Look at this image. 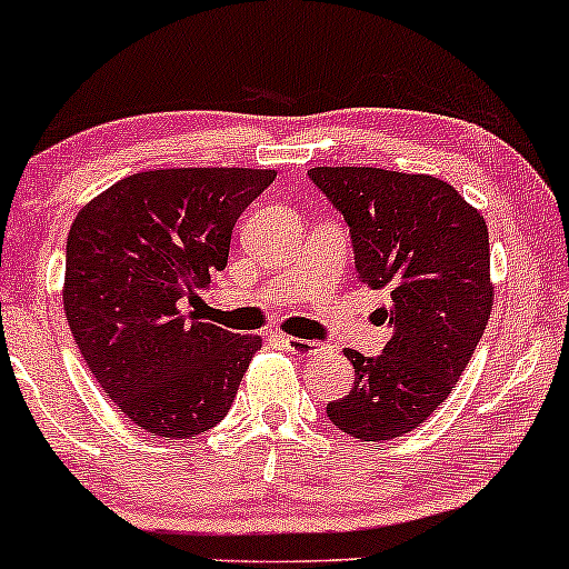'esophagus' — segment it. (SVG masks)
<instances>
[{
	"label": "esophagus",
	"instance_id": "1",
	"mask_svg": "<svg viewBox=\"0 0 569 569\" xmlns=\"http://www.w3.org/2000/svg\"><path fill=\"white\" fill-rule=\"evenodd\" d=\"M282 345L290 352H300V356H311V352L319 348V342H313V339H298V337H290V335H282Z\"/></svg>",
	"mask_w": 569,
	"mask_h": 569
}]
</instances>
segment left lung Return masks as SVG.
Returning a JSON list of instances; mask_svg holds the SVG:
<instances>
[{
    "label": "left lung",
    "mask_w": 569,
    "mask_h": 569,
    "mask_svg": "<svg viewBox=\"0 0 569 569\" xmlns=\"http://www.w3.org/2000/svg\"><path fill=\"white\" fill-rule=\"evenodd\" d=\"M308 177L350 227L358 277L387 292L381 356L345 350L350 392L327 405L339 431L402 437L433 416L460 379L491 316L489 230L445 180L376 167H313Z\"/></svg>",
    "instance_id": "1"
}]
</instances>
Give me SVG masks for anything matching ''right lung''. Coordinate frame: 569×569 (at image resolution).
Segmentation results:
<instances>
[{
    "instance_id": "obj_1",
    "label": "right lung",
    "mask_w": 569,
    "mask_h": 569,
    "mask_svg": "<svg viewBox=\"0 0 569 569\" xmlns=\"http://www.w3.org/2000/svg\"><path fill=\"white\" fill-rule=\"evenodd\" d=\"M271 169H153L124 177L72 221L64 313L109 400L153 437L209 431L261 348L196 319L198 290L227 267L232 227Z\"/></svg>"
}]
</instances>
